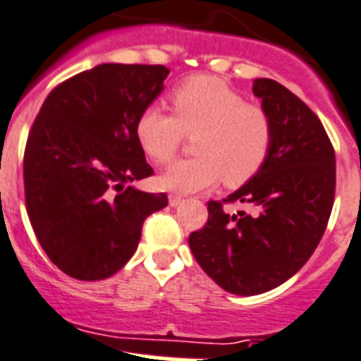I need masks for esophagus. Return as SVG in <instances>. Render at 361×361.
I'll return each instance as SVG.
<instances>
[{"label": "esophagus", "instance_id": "obj_1", "mask_svg": "<svg viewBox=\"0 0 361 361\" xmlns=\"http://www.w3.org/2000/svg\"><path fill=\"white\" fill-rule=\"evenodd\" d=\"M180 201H183V195H178V194H169V205H171V207L178 205V203H180Z\"/></svg>", "mask_w": 361, "mask_h": 361}]
</instances>
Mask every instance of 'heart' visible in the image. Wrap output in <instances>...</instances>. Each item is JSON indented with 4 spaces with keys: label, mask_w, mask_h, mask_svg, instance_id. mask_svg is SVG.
I'll use <instances>...</instances> for the list:
<instances>
[{
    "label": "heart",
    "mask_w": 361,
    "mask_h": 361,
    "mask_svg": "<svg viewBox=\"0 0 361 361\" xmlns=\"http://www.w3.org/2000/svg\"><path fill=\"white\" fill-rule=\"evenodd\" d=\"M175 114L149 105L135 122V137L156 164L171 161L184 135H194L190 160L173 164L160 183L175 192H200L220 183L237 188L252 180L269 160L273 120L265 109L247 99L216 77H192L171 92Z\"/></svg>",
    "instance_id": "heart-1"
}]
</instances>
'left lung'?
<instances>
[{
    "instance_id": "obj_1",
    "label": "left lung",
    "mask_w": 361,
    "mask_h": 361,
    "mask_svg": "<svg viewBox=\"0 0 361 361\" xmlns=\"http://www.w3.org/2000/svg\"><path fill=\"white\" fill-rule=\"evenodd\" d=\"M252 92L273 120L269 160L226 200L209 201L207 224L188 237L201 269L237 295L264 294L295 275L322 239L335 197V150L317 114L276 80L256 79ZM224 202L257 212L228 215Z\"/></svg>"
}]
</instances>
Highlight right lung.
I'll list each match as a JSON object with an SVG mask.
<instances>
[{"label": "right lung", "mask_w": 361, "mask_h": 361, "mask_svg": "<svg viewBox=\"0 0 361 361\" xmlns=\"http://www.w3.org/2000/svg\"><path fill=\"white\" fill-rule=\"evenodd\" d=\"M166 66L102 63L63 80L33 120L24 150L26 209L50 262L102 281L133 256L145 219L166 194L130 186L152 175L137 116L164 90Z\"/></svg>", "instance_id": "right-lung-1"}]
</instances>
